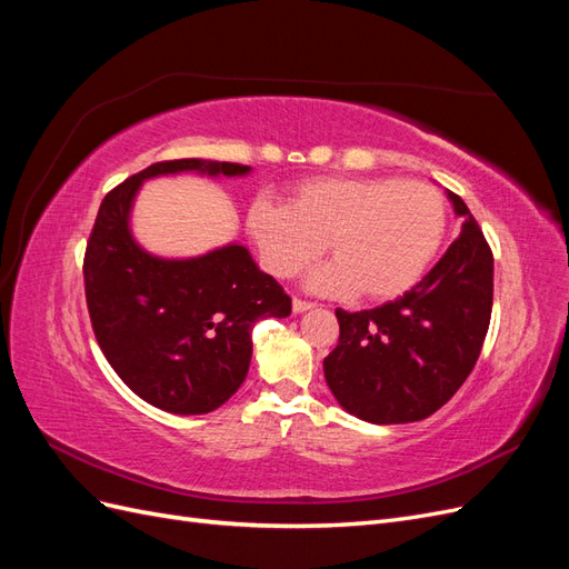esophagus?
<instances>
[{
	"instance_id": "34e87169",
	"label": "esophagus",
	"mask_w": 569,
	"mask_h": 569,
	"mask_svg": "<svg viewBox=\"0 0 569 569\" xmlns=\"http://www.w3.org/2000/svg\"><path fill=\"white\" fill-rule=\"evenodd\" d=\"M311 308H313L311 301H303V299H295V301H291V311H295V313L311 311Z\"/></svg>"
}]
</instances>
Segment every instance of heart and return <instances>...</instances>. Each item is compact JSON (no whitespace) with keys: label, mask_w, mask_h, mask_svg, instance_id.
<instances>
[{"label":"heart","mask_w":569,"mask_h":569,"mask_svg":"<svg viewBox=\"0 0 569 569\" xmlns=\"http://www.w3.org/2000/svg\"><path fill=\"white\" fill-rule=\"evenodd\" d=\"M446 203L435 187L393 178H316L289 206L256 199L247 230L274 278H297L325 251L335 258L308 278L327 297L391 301L416 284L439 251Z\"/></svg>","instance_id":"1"}]
</instances>
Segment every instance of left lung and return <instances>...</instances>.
<instances>
[{
  "mask_svg": "<svg viewBox=\"0 0 569 569\" xmlns=\"http://www.w3.org/2000/svg\"><path fill=\"white\" fill-rule=\"evenodd\" d=\"M460 237L403 297L370 311L337 308L339 343L322 360L339 406L372 425L418 422L472 372L493 303V256L465 201L446 192Z\"/></svg>",
  "mask_w": 569,
  "mask_h": 569,
  "instance_id": "1",
  "label": "left lung"
}]
</instances>
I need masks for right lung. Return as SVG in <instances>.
Here are the masks:
<instances>
[{
  "mask_svg": "<svg viewBox=\"0 0 569 569\" xmlns=\"http://www.w3.org/2000/svg\"><path fill=\"white\" fill-rule=\"evenodd\" d=\"M178 173L239 178L251 168L161 161L111 189L84 251V297L94 337L120 380L166 412L203 416L242 387L253 325L287 318L291 299L237 242L194 258H161L137 244L130 211L142 182Z\"/></svg>",
  "mask_w": 569,
  "mask_h": 569,
  "instance_id": "obj_1",
  "label": "right lung"
}]
</instances>
